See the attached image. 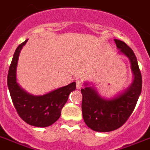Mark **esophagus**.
Returning <instances> with one entry per match:
<instances>
[{"label":"esophagus","mask_w":150,"mask_h":150,"mask_svg":"<svg viewBox=\"0 0 150 150\" xmlns=\"http://www.w3.org/2000/svg\"><path fill=\"white\" fill-rule=\"evenodd\" d=\"M76 87H77L78 90H80L83 87V82L81 80H76Z\"/></svg>","instance_id":"obj_1"}]
</instances>
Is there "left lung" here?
Listing matches in <instances>:
<instances>
[{"label":"left lung","instance_id":"left-lung-1","mask_svg":"<svg viewBox=\"0 0 150 150\" xmlns=\"http://www.w3.org/2000/svg\"><path fill=\"white\" fill-rule=\"evenodd\" d=\"M120 52L128 57L134 75L133 83L117 98L106 100L100 98L92 87L81 90L83 94L82 111L84 122L93 131L108 132L116 130L128 120L135 108L142 91V79L137 58L125 42L114 39Z\"/></svg>","mask_w":150,"mask_h":150}]
</instances>
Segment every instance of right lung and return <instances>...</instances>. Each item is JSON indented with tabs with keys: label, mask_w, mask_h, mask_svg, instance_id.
<instances>
[{
	"label": "right lung",
	"mask_w": 150,
	"mask_h": 150,
	"mask_svg": "<svg viewBox=\"0 0 150 150\" xmlns=\"http://www.w3.org/2000/svg\"><path fill=\"white\" fill-rule=\"evenodd\" d=\"M27 40L19 45L15 51L8 73V87L12 103L20 118L34 127H45L52 125L60 118L61 109L67 102L68 96L75 90V82L58 88L50 93L33 96L23 90L16 82L17 62L19 52Z\"/></svg>",
	"instance_id": "add662e5"
}]
</instances>
